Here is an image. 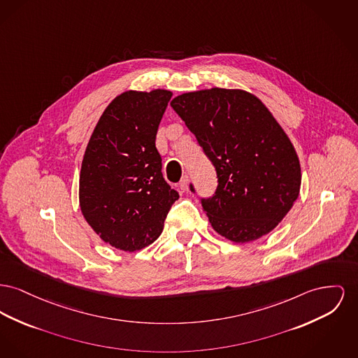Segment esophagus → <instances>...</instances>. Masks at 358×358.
<instances>
[{
    "instance_id": "obj_1",
    "label": "esophagus",
    "mask_w": 358,
    "mask_h": 358,
    "mask_svg": "<svg viewBox=\"0 0 358 358\" xmlns=\"http://www.w3.org/2000/svg\"><path fill=\"white\" fill-rule=\"evenodd\" d=\"M180 188L182 190L189 189V177L188 176H184L180 181Z\"/></svg>"
}]
</instances>
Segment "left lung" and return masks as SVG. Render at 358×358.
Masks as SVG:
<instances>
[{
	"mask_svg": "<svg viewBox=\"0 0 358 358\" xmlns=\"http://www.w3.org/2000/svg\"><path fill=\"white\" fill-rule=\"evenodd\" d=\"M170 106L216 170L215 194L201 199L212 229L235 243L275 229L299 197L301 170L269 109L246 90L223 87L180 94Z\"/></svg>",
	"mask_w": 358,
	"mask_h": 358,
	"instance_id": "obj_1",
	"label": "left lung"
}]
</instances>
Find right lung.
I'll return each mask as SVG.
<instances>
[{"label": "right lung", "mask_w": 358, "mask_h": 358, "mask_svg": "<svg viewBox=\"0 0 358 358\" xmlns=\"http://www.w3.org/2000/svg\"><path fill=\"white\" fill-rule=\"evenodd\" d=\"M173 93L127 90L106 106L85 150L80 207L106 243L123 252L151 245L178 193L162 176L155 148Z\"/></svg>", "instance_id": "1"}]
</instances>
